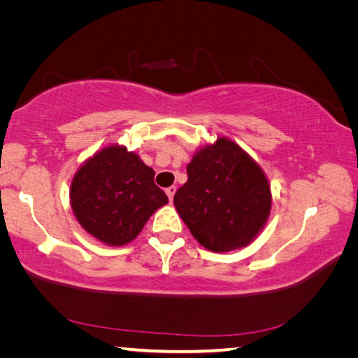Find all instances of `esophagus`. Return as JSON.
Instances as JSON below:
<instances>
[{"mask_svg":"<svg viewBox=\"0 0 358 358\" xmlns=\"http://www.w3.org/2000/svg\"><path fill=\"white\" fill-rule=\"evenodd\" d=\"M166 192H167L169 199H171V201H173V196H175V192H177V186H169L167 189H166Z\"/></svg>","mask_w":358,"mask_h":358,"instance_id":"34e87169","label":"esophagus"}]
</instances>
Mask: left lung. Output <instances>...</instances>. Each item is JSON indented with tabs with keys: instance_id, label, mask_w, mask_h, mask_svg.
I'll use <instances>...</instances> for the list:
<instances>
[{
	"instance_id": "left-lung-1",
	"label": "left lung",
	"mask_w": 358,
	"mask_h": 358,
	"mask_svg": "<svg viewBox=\"0 0 358 358\" xmlns=\"http://www.w3.org/2000/svg\"><path fill=\"white\" fill-rule=\"evenodd\" d=\"M186 172L173 203L192 237L215 252L250 245L271 208L262 169L237 143L220 137L194 155Z\"/></svg>"
}]
</instances>
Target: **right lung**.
<instances>
[{
    "mask_svg": "<svg viewBox=\"0 0 358 358\" xmlns=\"http://www.w3.org/2000/svg\"><path fill=\"white\" fill-rule=\"evenodd\" d=\"M71 207L94 238L110 246L134 240L166 192L155 185V171L124 147L112 145L85 161L71 183Z\"/></svg>",
    "mask_w": 358,
    "mask_h": 358,
    "instance_id": "obj_1",
    "label": "right lung"
}]
</instances>
